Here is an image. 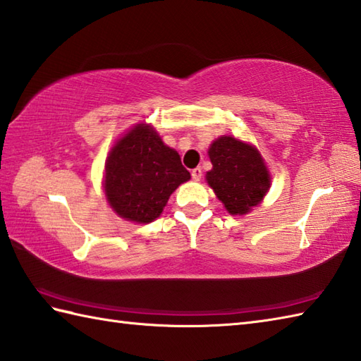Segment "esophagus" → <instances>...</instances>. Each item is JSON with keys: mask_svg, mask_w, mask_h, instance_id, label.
<instances>
[{"mask_svg": "<svg viewBox=\"0 0 361 361\" xmlns=\"http://www.w3.org/2000/svg\"><path fill=\"white\" fill-rule=\"evenodd\" d=\"M201 178H202V170L200 166H197V168H195L193 171H191V179H193L195 182H200Z\"/></svg>", "mask_w": 361, "mask_h": 361, "instance_id": "1", "label": "esophagus"}]
</instances>
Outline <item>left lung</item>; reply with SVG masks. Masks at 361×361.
<instances>
[{
    "label": "left lung",
    "mask_w": 361,
    "mask_h": 361,
    "mask_svg": "<svg viewBox=\"0 0 361 361\" xmlns=\"http://www.w3.org/2000/svg\"><path fill=\"white\" fill-rule=\"evenodd\" d=\"M209 157L207 182L231 215H245L267 195L269 173L254 146L221 137L212 143Z\"/></svg>",
    "instance_id": "left-lung-1"
}]
</instances>
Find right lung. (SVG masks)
<instances>
[{"mask_svg":"<svg viewBox=\"0 0 361 361\" xmlns=\"http://www.w3.org/2000/svg\"><path fill=\"white\" fill-rule=\"evenodd\" d=\"M188 179L179 154L164 145L148 124H137L109 154L104 190L121 218L151 223L173 191Z\"/></svg>","mask_w":361,"mask_h":361,"instance_id":"add662e5","label":"right lung"}]
</instances>
